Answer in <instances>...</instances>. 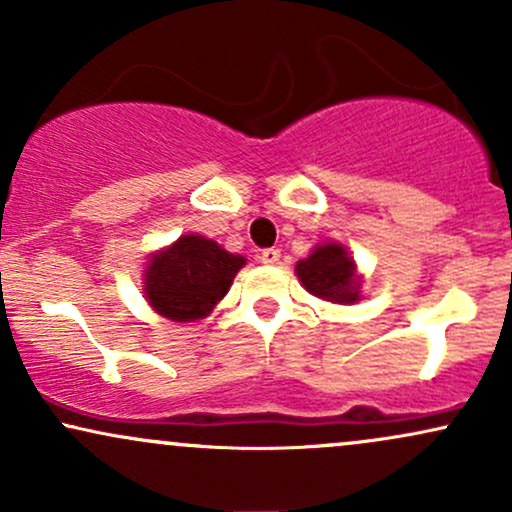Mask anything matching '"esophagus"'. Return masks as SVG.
<instances>
[{
	"label": "esophagus",
	"instance_id": "obj_1",
	"mask_svg": "<svg viewBox=\"0 0 512 512\" xmlns=\"http://www.w3.org/2000/svg\"><path fill=\"white\" fill-rule=\"evenodd\" d=\"M279 257H281L279 250H276V248H267V250H262L260 260H262L264 264H279Z\"/></svg>",
	"mask_w": 512,
	"mask_h": 512
}]
</instances>
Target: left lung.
I'll use <instances>...</instances> for the list:
<instances>
[{"instance_id":"8db88e82","label":"left lung","mask_w":512,"mask_h":512,"mask_svg":"<svg viewBox=\"0 0 512 512\" xmlns=\"http://www.w3.org/2000/svg\"><path fill=\"white\" fill-rule=\"evenodd\" d=\"M296 276L305 291L322 301L354 305L363 298V274H358L346 245L337 240L317 243L305 260L296 262Z\"/></svg>"}]
</instances>
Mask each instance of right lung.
<instances>
[{"label":"right lung","instance_id":"1","mask_svg":"<svg viewBox=\"0 0 512 512\" xmlns=\"http://www.w3.org/2000/svg\"><path fill=\"white\" fill-rule=\"evenodd\" d=\"M216 240L187 233L166 248L151 252L144 267V298L161 317L173 322L204 320L231 289L245 267Z\"/></svg>","mask_w":512,"mask_h":512}]
</instances>
